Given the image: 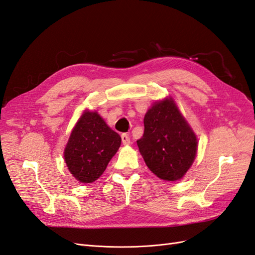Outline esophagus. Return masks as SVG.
<instances>
[{
    "instance_id": "1",
    "label": "esophagus",
    "mask_w": 255,
    "mask_h": 255,
    "mask_svg": "<svg viewBox=\"0 0 255 255\" xmlns=\"http://www.w3.org/2000/svg\"><path fill=\"white\" fill-rule=\"evenodd\" d=\"M121 139H122V143L125 145H128L130 143V139H129V136L128 134H122L121 135Z\"/></svg>"
}]
</instances>
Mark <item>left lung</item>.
Listing matches in <instances>:
<instances>
[{
	"label": "left lung",
	"mask_w": 255,
	"mask_h": 255,
	"mask_svg": "<svg viewBox=\"0 0 255 255\" xmlns=\"http://www.w3.org/2000/svg\"><path fill=\"white\" fill-rule=\"evenodd\" d=\"M143 125L137 145L146 166L161 180L182 179L194 163L198 140L172 98L154 103Z\"/></svg>",
	"instance_id": "left-lung-1"
}]
</instances>
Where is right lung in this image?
Returning a JSON list of instances; mask_svg holds the SVG:
<instances>
[{
	"label": "right lung",
	"instance_id": "obj_1",
	"mask_svg": "<svg viewBox=\"0 0 255 255\" xmlns=\"http://www.w3.org/2000/svg\"><path fill=\"white\" fill-rule=\"evenodd\" d=\"M120 144L119 134L97 112H84L65 148L69 171L81 183L95 182L105 171Z\"/></svg>",
	"mask_w": 255,
	"mask_h": 255
}]
</instances>
